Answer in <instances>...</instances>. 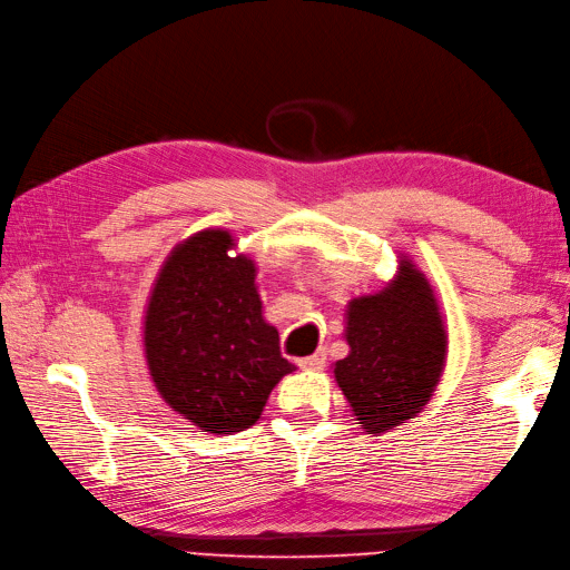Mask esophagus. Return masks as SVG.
Listing matches in <instances>:
<instances>
[{
  "label": "esophagus",
  "instance_id": "34e87169",
  "mask_svg": "<svg viewBox=\"0 0 570 570\" xmlns=\"http://www.w3.org/2000/svg\"><path fill=\"white\" fill-rule=\"evenodd\" d=\"M297 365H299V368H305V371H322L324 365H326V353L324 351L312 353V356L299 358Z\"/></svg>",
  "mask_w": 570,
  "mask_h": 570
}]
</instances>
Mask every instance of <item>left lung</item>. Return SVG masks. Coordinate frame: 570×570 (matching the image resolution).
I'll use <instances>...</instances> for the list:
<instances>
[{
  "mask_svg": "<svg viewBox=\"0 0 570 570\" xmlns=\"http://www.w3.org/2000/svg\"><path fill=\"white\" fill-rule=\"evenodd\" d=\"M392 281L346 305L348 356L334 377L356 424L381 436L414 420L432 400L449 356L446 320L429 277L400 253Z\"/></svg>",
  "mask_w": 570,
  "mask_h": 570,
  "instance_id": "obj_1",
  "label": "left lung"
}]
</instances>
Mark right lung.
Returning <instances> with one entry per match:
<instances>
[{
	"instance_id": "right-lung-1",
	"label": "right lung",
	"mask_w": 570,
	"mask_h": 570,
	"mask_svg": "<svg viewBox=\"0 0 570 570\" xmlns=\"http://www.w3.org/2000/svg\"><path fill=\"white\" fill-rule=\"evenodd\" d=\"M226 229H202L163 261L144 312V356L158 395L202 432H244L295 365L265 322L256 261Z\"/></svg>"
}]
</instances>
